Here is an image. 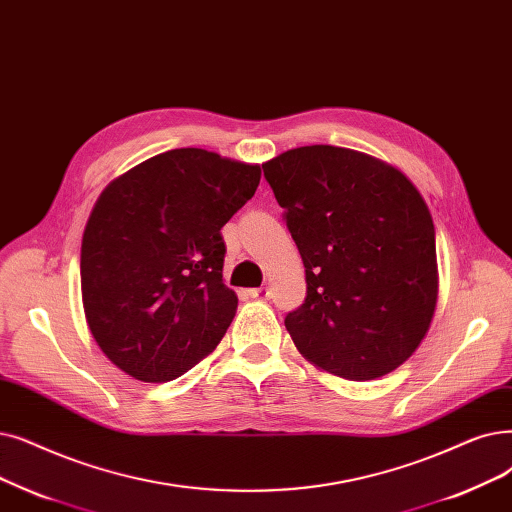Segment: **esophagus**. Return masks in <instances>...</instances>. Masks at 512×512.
Segmentation results:
<instances>
[{"mask_svg": "<svg viewBox=\"0 0 512 512\" xmlns=\"http://www.w3.org/2000/svg\"><path fill=\"white\" fill-rule=\"evenodd\" d=\"M249 295H251L253 299H261V301H265V299L270 297V291H268V286H259V288H251Z\"/></svg>", "mask_w": 512, "mask_h": 512, "instance_id": "esophagus-1", "label": "esophagus"}]
</instances>
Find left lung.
Wrapping results in <instances>:
<instances>
[{
  "label": "left lung",
  "mask_w": 512,
  "mask_h": 512,
  "mask_svg": "<svg viewBox=\"0 0 512 512\" xmlns=\"http://www.w3.org/2000/svg\"><path fill=\"white\" fill-rule=\"evenodd\" d=\"M263 175L305 265V301L284 324L299 351L349 381L404 364L437 303L435 228L406 175L368 154L301 146Z\"/></svg>",
  "instance_id": "obj_1"
}]
</instances>
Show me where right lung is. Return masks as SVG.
<instances>
[{
  "label": "right lung",
  "instance_id": "1",
  "mask_svg": "<svg viewBox=\"0 0 512 512\" xmlns=\"http://www.w3.org/2000/svg\"><path fill=\"white\" fill-rule=\"evenodd\" d=\"M259 177V165L175 148L98 198L81 242L83 309L106 358L133 379L173 381L226 335L238 299L221 280V228Z\"/></svg>",
  "mask_w": 512,
  "mask_h": 512
}]
</instances>
